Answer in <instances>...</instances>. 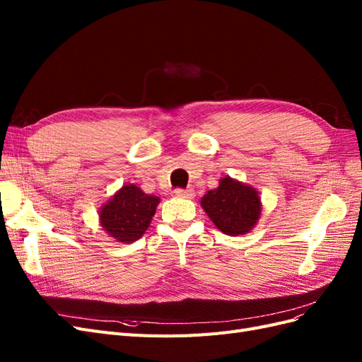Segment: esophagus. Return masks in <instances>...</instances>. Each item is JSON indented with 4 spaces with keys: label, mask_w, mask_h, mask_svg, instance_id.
Listing matches in <instances>:
<instances>
[{
    "label": "esophagus",
    "mask_w": 362,
    "mask_h": 362,
    "mask_svg": "<svg viewBox=\"0 0 362 362\" xmlns=\"http://www.w3.org/2000/svg\"><path fill=\"white\" fill-rule=\"evenodd\" d=\"M173 193L177 198H185V199H192L194 196V192L192 189H177Z\"/></svg>",
    "instance_id": "34e87169"
}]
</instances>
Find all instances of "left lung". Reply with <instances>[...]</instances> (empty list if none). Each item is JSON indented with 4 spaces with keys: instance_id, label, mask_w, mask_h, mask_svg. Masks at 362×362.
<instances>
[{
    "instance_id": "1",
    "label": "left lung",
    "mask_w": 362,
    "mask_h": 362,
    "mask_svg": "<svg viewBox=\"0 0 362 362\" xmlns=\"http://www.w3.org/2000/svg\"><path fill=\"white\" fill-rule=\"evenodd\" d=\"M201 205L213 223L226 235L249 233L261 213L257 190L229 177L222 178L217 189L208 192Z\"/></svg>"
}]
</instances>
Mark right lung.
Segmentation results:
<instances>
[{
  "instance_id": "add662e5",
  "label": "right lung",
  "mask_w": 362,
  "mask_h": 362,
  "mask_svg": "<svg viewBox=\"0 0 362 362\" xmlns=\"http://www.w3.org/2000/svg\"><path fill=\"white\" fill-rule=\"evenodd\" d=\"M160 198L146 194L134 184L124 185L100 211L101 225L117 242L133 243L144 235Z\"/></svg>"
}]
</instances>
